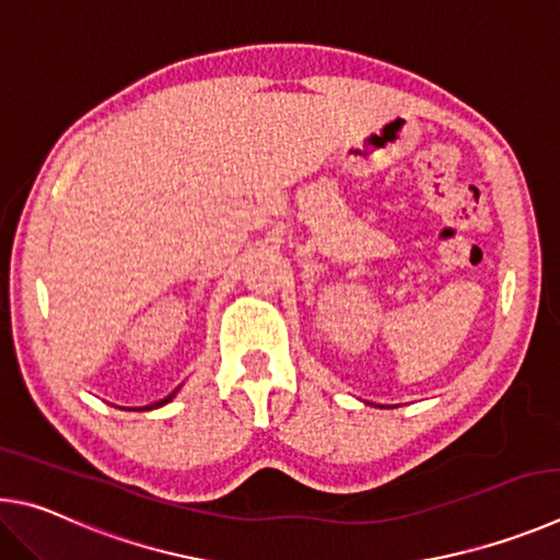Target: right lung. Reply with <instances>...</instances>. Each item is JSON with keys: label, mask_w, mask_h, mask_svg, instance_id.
<instances>
[{"label": "right lung", "mask_w": 560, "mask_h": 560, "mask_svg": "<svg viewBox=\"0 0 560 560\" xmlns=\"http://www.w3.org/2000/svg\"><path fill=\"white\" fill-rule=\"evenodd\" d=\"M174 398V394L172 396H166L164 400H160V404H154V406H150V408H144V410H152V408H160V406H164V404H170V400Z\"/></svg>", "instance_id": "right-lung-1"}]
</instances>
